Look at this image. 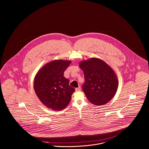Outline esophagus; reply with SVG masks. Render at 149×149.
<instances>
[{
	"mask_svg": "<svg viewBox=\"0 0 149 149\" xmlns=\"http://www.w3.org/2000/svg\"><path fill=\"white\" fill-rule=\"evenodd\" d=\"M80 86H79L78 88L75 89L76 92H79V91H80Z\"/></svg>",
	"mask_w": 149,
	"mask_h": 149,
	"instance_id": "1",
	"label": "esophagus"
}]
</instances>
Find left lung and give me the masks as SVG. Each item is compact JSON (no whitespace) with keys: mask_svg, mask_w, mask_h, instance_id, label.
Segmentation results:
<instances>
[{"mask_svg":"<svg viewBox=\"0 0 149 149\" xmlns=\"http://www.w3.org/2000/svg\"><path fill=\"white\" fill-rule=\"evenodd\" d=\"M85 83L83 92L89 101L95 106L109 102L117 91L118 80L112 68L102 60L92 57L79 63Z\"/></svg>","mask_w":149,"mask_h":149,"instance_id":"8db88e82","label":"left lung"}]
</instances>
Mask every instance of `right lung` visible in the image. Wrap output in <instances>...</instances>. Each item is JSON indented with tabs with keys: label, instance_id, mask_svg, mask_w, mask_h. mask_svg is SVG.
I'll return each mask as SVG.
<instances>
[{
	"label": "right lung",
	"instance_id": "obj_1",
	"mask_svg": "<svg viewBox=\"0 0 149 149\" xmlns=\"http://www.w3.org/2000/svg\"><path fill=\"white\" fill-rule=\"evenodd\" d=\"M71 63V60H54L43 65L35 75L36 94L43 104L52 110L64 109L75 92L64 76V71Z\"/></svg>",
	"mask_w": 149,
	"mask_h": 149
}]
</instances>
